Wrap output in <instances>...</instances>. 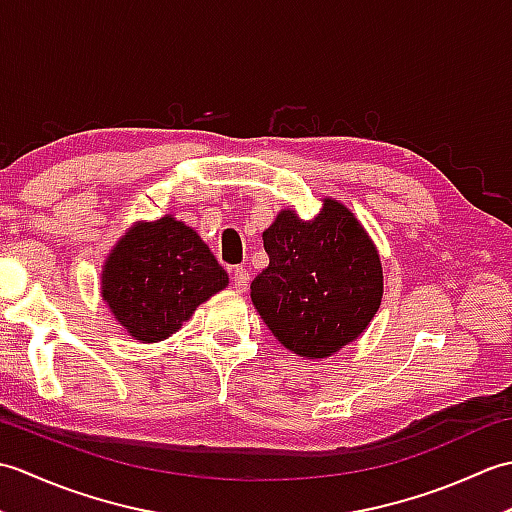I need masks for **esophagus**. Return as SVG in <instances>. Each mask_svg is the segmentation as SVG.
Masks as SVG:
<instances>
[{
	"instance_id": "obj_1",
	"label": "esophagus",
	"mask_w": 512,
	"mask_h": 512,
	"mask_svg": "<svg viewBox=\"0 0 512 512\" xmlns=\"http://www.w3.org/2000/svg\"><path fill=\"white\" fill-rule=\"evenodd\" d=\"M248 281H250L248 270L244 266H235L233 268V286H235V290L237 292H246Z\"/></svg>"
}]
</instances>
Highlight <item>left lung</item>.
<instances>
[{"instance_id": "1", "label": "left lung", "mask_w": 512, "mask_h": 512, "mask_svg": "<svg viewBox=\"0 0 512 512\" xmlns=\"http://www.w3.org/2000/svg\"><path fill=\"white\" fill-rule=\"evenodd\" d=\"M262 237L270 262L250 299L281 345L328 358L365 332L383 299V268L347 206L325 198L310 222L286 209Z\"/></svg>"}]
</instances>
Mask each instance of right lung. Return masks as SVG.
Returning <instances> with one entry per match:
<instances>
[{
  "label": "right lung",
  "instance_id": "1",
  "mask_svg": "<svg viewBox=\"0 0 512 512\" xmlns=\"http://www.w3.org/2000/svg\"><path fill=\"white\" fill-rule=\"evenodd\" d=\"M228 286L226 270L191 226L165 215L138 222L105 259L101 292L136 341L158 343Z\"/></svg>",
  "mask_w": 512,
  "mask_h": 512
}]
</instances>
